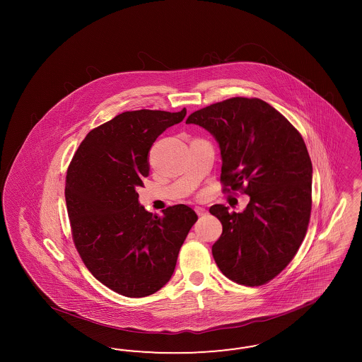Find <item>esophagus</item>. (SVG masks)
<instances>
[{
  "label": "esophagus",
  "instance_id": "obj_1",
  "mask_svg": "<svg viewBox=\"0 0 362 362\" xmlns=\"http://www.w3.org/2000/svg\"><path fill=\"white\" fill-rule=\"evenodd\" d=\"M195 212H197V216H206L209 214L207 209H203V207H195Z\"/></svg>",
  "mask_w": 362,
  "mask_h": 362
}]
</instances>
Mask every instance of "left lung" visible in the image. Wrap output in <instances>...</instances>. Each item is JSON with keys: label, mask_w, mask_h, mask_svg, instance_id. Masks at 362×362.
<instances>
[{"label": "left lung", "mask_w": 362, "mask_h": 362, "mask_svg": "<svg viewBox=\"0 0 362 362\" xmlns=\"http://www.w3.org/2000/svg\"><path fill=\"white\" fill-rule=\"evenodd\" d=\"M186 123L219 143L223 192L250 197L243 212L209 209L223 226L212 245L215 262L238 284L268 283L292 262L310 219L312 162L303 136L259 98L226 99L192 112Z\"/></svg>", "instance_id": "left-lung-1"}]
</instances>
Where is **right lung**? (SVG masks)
<instances>
[{"instance_id": "right-lung-1", "label": "right lung", "mask_w": 362, "mask_h": 362, "mask_svg": "<svg viewBox=\"0 0 362 362\" xmlns=\"http://www.w3.org/2000/svg\"><path fill=\"white\" fill-rule=\"evenodd\" d=\"M187 110L126 111L88 132L66 175L71 235L82 262L111 291L150 296L168 283L197 214L185 204L146 211L138 187L148 176V153Z\"/></svg>"}]
</instances>
